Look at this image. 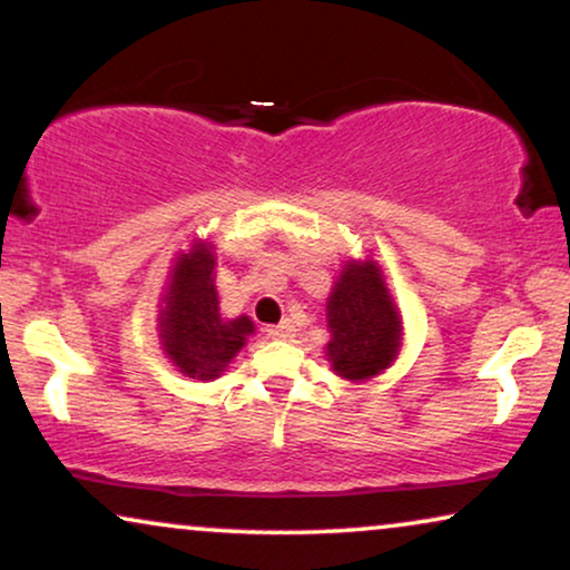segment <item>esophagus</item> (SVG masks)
I'll return each mask as SVG.
<instances>
[{"label":"esophagus","instance_id":"esophagus-1","mask_svg":"<svg viewBox=\"0 0 570 570\" xmlns=\"http://www.w3.org/2000/svg\"><path fill=\"white\" fill-rule=\"evenodd\" d=\"M295 332V326L291 322H279L275 326H267V334L272 340H291Z\"/></svg>","mask_w":570,"mask_h":570}]
</instances>
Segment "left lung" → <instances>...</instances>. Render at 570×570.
Instances as JSON below:
<instances>
[{"label":"left lung","instance_id":"8db88e82","mask_svg":"<svg viewBox=\"0 0 570 570\" xmlns=\"http://www.w3.org/2000/svg\"><path fill=\"white\" fill-rule=\"evenodd\" d=\"M326 311L332 332L326 353L337 376L363 381L394 361L400 350V316L389 301L376 264H347Z\"/></svg>","mask_w":570,"mask_h":570}]
</instances>
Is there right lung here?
Wrapping results in <instances>:
<instances>
[{"mask_svg":"<svg viewBox=\"0 0 570 570\" xmlns=\"http://www.w3.org/2000/svg\"><path fill=\"white\" fill-rule=\"evenodd\" d=\"M213 252L205 244L178 256L160 316L163 347L178 371L207 381L220 376L230 357L244 347L254 324L248 316L225 322L213 285Z\"/></svg>","mask_w":570,"mask_h":570,"instance_id":"add662e5","label":"right lung"}]
</instances>
